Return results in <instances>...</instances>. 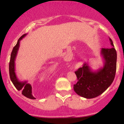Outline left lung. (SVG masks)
<instances>
[{
    "label": "left lung",
    "mask_w": 124,
    "mask_h": 124,
    "mask_svg": "<svg viewBox=\"0 0 124 124\" xmlns=\"http://www.w3.org/2000/svg\"><path fill=\"white\" fill-rule=\"evenodd\" d=\"M112 47L101 48V55L104 60V66L97 71H93L87 63L75 72L77 84L73 89L78 95L87 99L97 97L104 93L114 80L116 71L117 53L113 42L109 38Z\"/></svg>",
    "instance_id": "8db88e82"
}]
</instances>
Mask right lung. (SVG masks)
<instances>
[{"instance_id":"obj_1","label":"right lung","mask_w":124,"mask_h":124,"mask_svg":"<svg viewBox=\"0 0 124 124\" xmlns=\"http://www.w3.org/2000/svg\"><path fill=\"white\" fill-rule=\"evenodd\" d=\"M26 34H25L18 39L17 43L16 46L13 47L12 51L11 52V59L9 64V71L10 78L13 84L14 85L15 87L18 91H21L22 94L26 98L31 99H35V98L32 95V87L30 84H28L27 81L21 82L18 80L17 77L16 73H15V60L17 54V52L20 47V42L25 36H26Z\"/></svg>"}]
</instances>
